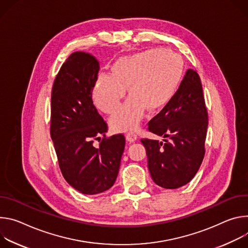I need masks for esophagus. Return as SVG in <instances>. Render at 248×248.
Instances as JSON below:
<instances>
[{
	"mask_svg": "<svg viewBox=\"0 0 248 248\" xmlns=\"http://www.w3.org/2000/svg\"><path fill=\"white\" fill-rule=\"evenodd\" d=\"M137 138H138V137H137V134L134 133V132H128L126 134V140L130 143L135 142L137 140Z\"/></svg>",
	"mask_w": 248,
	"mask_h": 248,
	"instance_id": "esophagus-1",
	"label": "esophagus"
}]
</instances>
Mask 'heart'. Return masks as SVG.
I'll list each match as a JSON object with an SVG mask.
<instances>
[{"label":"heart","mask_w":248,"mask_h":248,"mask_svg":"<svg viewBox=\"0 0 248 248\" xmlns=\"http://www.w3.org/2000/svg\"><path fill=\"white\" fill-rule=\"evenodd\" d=\"M183 64L176 54L152 48L118 59L111 74L100 73L93 84L92 97L104 113H111L126 94L131 95L109 119L114 131L126 132L141 123L147 108L155 111L173 97L182 78Z\"/></svg>","instance_id":"b5f03b06"}]
</instances>
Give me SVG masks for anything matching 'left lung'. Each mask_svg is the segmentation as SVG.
<instances>
[{"label":"left lung","instance_id":"8db88e82","mask_svg":"<svg viewBox=\"0 0 248 248\" xmlns=\"http://www.w3.org/2000/svg\"><path fill=\"white\" fill-rule=\"evenodd\" d=\"M207 128L201 79L196 71L189 69L170 101L149 122L150 132L169 139L141 140L155 184L176 189L192 180L205 155Z\"/></svg>","mask_w":248,"mask_h":248}]
</instances>
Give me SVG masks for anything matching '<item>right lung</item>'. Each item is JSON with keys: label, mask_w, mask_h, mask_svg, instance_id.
<instances>
[{"label": "right lung", "mask_w": 248, "mask_h": 248, "mask_svg": "<svg viewBox=\"0 0 248 248\" xmlns=\"http://www.w3.org/2000/svg\"><path fill=\"white\" fill-rule=\"evenodd\" d=\"M98 61L86 52L72 53L55 78L51 93L50 134L66 181L82 194L111 188L125 148L122 134L106 137L107 124L97 112L92 92ZM104 138L98 148L93 140Z\"/></svg>", "instance_id": "obj_1"}]
</instances>
